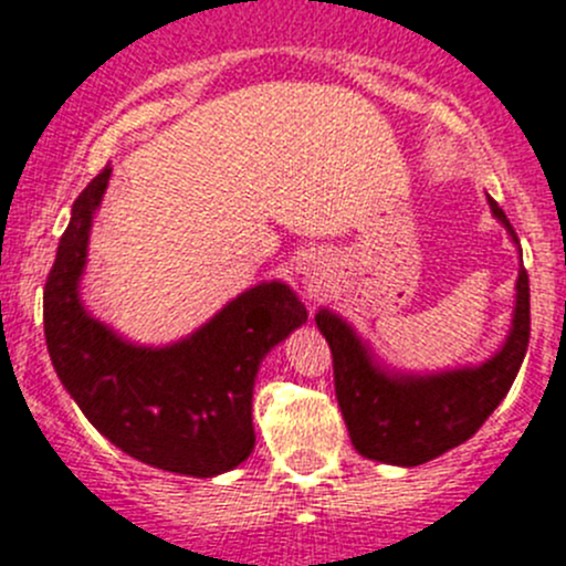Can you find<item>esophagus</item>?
<instances>
[{
    "mask_svg": "<svg viewBox=\"0 0 566 566\" xmlns=\"http://www.w3.org/2000/svg\"><path fill=\"white\" fill-rule=\"evenodd\" d=\"M305 275H307V281H311V283H307V285H313V283H316V277H313L311 272H305Z\"/></svg>",
    "mask_w": 566,
    "mask_h": 566,
    "instance_id": "34e87169",
    "label": "esophagus"
}]
</instances>
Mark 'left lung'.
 Returning a JSON list of instances; mask_svg holds the SVG:
<instances>
[{
    "label": "left lung",
    "mask_w": 566,
    "mask_h": 566,
    "mask_svg": "<svg viewBox=\"0 0 566 566\" xmlns=\"http://www.w3.org/2000/svg\"><path fill=\"white\" fill-rule=\"evenodd\" d=\"M486 200L517 242L501 206ZM316 324L333 352L335 396L352 446L368 460L388 465H423L473 438L512 388L531 338L528 272L520 266L517 305L506 344L479 368L399 377L382 371L349 324L335 313L318 311Z\"/></svg>",
    "instance_id": "obj_1"
}]
</instances>
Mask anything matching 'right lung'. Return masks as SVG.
<instances>
[{"instance_id": "1", "label": "right lung", "mask_w": 566, "mask_h": 566, "mask_svg": "<svg viewBox=\"0 0 566 566\" xmlns=\"http://www.w3.org/2000/svg\"><path fill=\"white\" fill-rule=\"evenodd\" d=\"M112 167L82 189L43 289L49 357L87 421L145 465L184 475L233 471L250 457L261 360L307 318L283 283H261L209 324L161 349L126 344L80 302L93 211Z\"/></svg>"}]
</instances>
